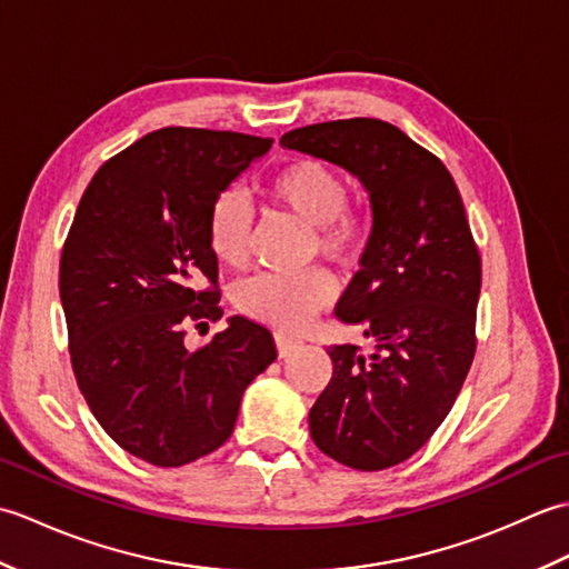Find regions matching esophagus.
<instances>
[{
    "instance_id": "obj_1",
    "label": "esophagus",
    "mask_w": 569,
    "mask_h": 569,
    "mask_svg": "<svg viewBox=\"0 0 569 569\" xmlns=\"http://www.w3.org/2000/svg\"><path fill=\"white\" fill-rule=\"evenodd\" d=\"M273 340H276L278 357H291V355L296 352V349L300 347V340H296V337L286 335V332H276Z\"/></svg>"
}]
</instances>
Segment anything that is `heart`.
Returning a JSON list of instances; mask_svg holds the SVG:
<instances>
[{"label":"heart","mask_w":569,"mask_h":569,"mask_svg":"<svg viewBox=\"0 0 569 569\" xmlns=\"http://www.w3.org/2000/svg\"><path fill=\"white\" fill-rule=\"evenodd\" d=\"M266 196L288 214L308 227H316L320 253L357 263L371 237V220L347 208V183L332 166L318 159H296L286 163L266 183ZM208 239L214 259L229 269H241L249 261L251 212L239 192H222L208 217ZM337 296L335 278L322 271L300 276L263 273L251 278L237 291V306L249 318L281 330H300L328 308Z\"/></svg>","instance_id":"heart-1"}]
</instances>
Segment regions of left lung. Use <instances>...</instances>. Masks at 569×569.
Masks as SVG:
<instances>
[{"label":"left lung","mask_w":569,"mask_h":569,"mask_svg":"<svg viewBox=\"0 0 569 569\" xmlns=\"http://www.w3.org/2000/svg\"><path fill=\"white\" fill-rule=\"evenodd\" d=\"M281 147L345 168L369 192V244L335 312L377 345L328 349L332 379L308 422L337 462L389 469L440 428L475 359L481 259L462 198L438 156L381 119L300 127Z\"/></svg>","instance_id":"left-lung-1"}]
</instances>
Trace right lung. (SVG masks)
Returning a JSON list of instances; mask_svg holds the SVG:
<instances>
[{
  "mask_svg": "<svg viewBox=\"0 0 569 569\" xmlns=\"http://www.w3.org/2000/svg\"><path fill=\"white\" fill-rule=\"evenodd\" d=\"M271 143L166 127L102 163L82 192L58 281L72 371L104 432L149 465L224 445L247 386L276 359L271 332L241 316L196 352L183 342L190 322L222 318L212 204Z\"/></svg>",
  "mask_w": 569,
  "mask_h": 569,
  "instance_id": "obj_1",
  "label": "right lung"
}]
</instances>
